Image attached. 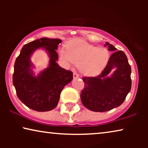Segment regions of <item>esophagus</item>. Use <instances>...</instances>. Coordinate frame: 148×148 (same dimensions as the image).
Here are the masks:
<instances>
[{
    "instance_id": "obj_1",
    "label": "esophagus",
    "mask_w": 148,
    "mask_h": 148,
    "mask_svg": "<svg viewBox=\"0 0 148 148\" xmlns=\"http://www.w3.org/2000/svg\"><path fill=\"white\" fill-rule=\"evenodd\" d=\"M73 78L74 79H76V78H79V75L77 73L74 72L73 73Z\"/></svg>"
}]
</instances>
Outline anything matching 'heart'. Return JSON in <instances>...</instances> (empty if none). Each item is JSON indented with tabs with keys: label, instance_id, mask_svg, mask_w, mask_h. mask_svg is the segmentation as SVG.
Masks as SVG:
<instances>
[{
	"label": "heart",
	"instance_id": "1",
	"mask_svg": "<svg viewBox=\"0 0 148 148\" xmlns=\"http://www.w3.org/2000/svg\"><path fill=\"white\" fill-rule=\"evenodd\" d=\"M62 57L66 61L80 65V71L86 76L100 74L108 64L110 58L106 48H98L84 41H77L62 50Z\"/></svg>",
	"mask_w": 148,
	"mask_h": 148
}]
</instances>
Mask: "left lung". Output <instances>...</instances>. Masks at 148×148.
Wrapping results in <instances>:
<instances>
[{
	"label": "left lung",
	"instance_id": "left-lung-1",
	"mask_svg": "<svg viewBox=\"0 0 148 148\" xmlns=\"http://www.w3.org/2000/svg\"><path fill=\"white\" fill-rule=\"evenodd\" d=\"M105 45L113 52L106 67L98 76L83 77L85 87L81 100L94 112H106L121 106L131 88V69L126 54L109 42Z\"/></svg>",
	"mask_w": 148,
	"mask_h": 148
}]
</instances>
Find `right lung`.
<instances>
[{
	"label": "right lung",
	"instance_id": "obj_1",
	"mask_svg": "<svg viewBox=\"0 0 148 148\" xmlns=\"http://www.w3.org/2000/svg\"><path fill=\"white\" fill-rule=\"evenodd\" d=\"M62 41L42 38L24 45L14 65L13 84L18 98L28 108L46 112L58 105L62 89L73 79V73L60 67L56 50ZM38 49H44L49 57L48 68L36 75L31 57Z\"/></svg>",
	"mask_w": 148,
	"mask_h": 148
}]
</instances>
